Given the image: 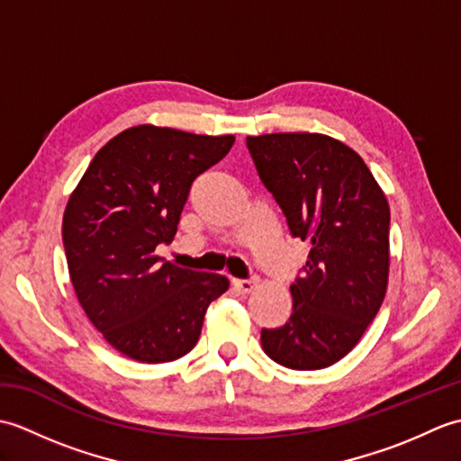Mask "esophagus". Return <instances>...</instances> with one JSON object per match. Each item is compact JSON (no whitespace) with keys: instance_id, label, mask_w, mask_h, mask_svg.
Here are the masks:
<instances>
[{"instance_id":"obj_1","label":"esophagus","mask_w":461,"mask_h":461,"mask_svg":"<svg viewBox=\"0 0 461 461\" xmlns=\"http://www.w3.org/2000/svg\"><path fill=\"white\" fill-rule=\"evenodd\" d=\"M259 285L258 277H251V279H233V287H236L241 295H248L253 289Z\"/></svg>"}]
</instances>
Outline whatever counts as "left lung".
Here are the masks:
<instances>
[{
	"label": "left lung",
	"instance_id": "obj_1",
	"mask_svg": "<svg viewBox=\"0 0 461 461\" xmlns=\"http://www.w3.org/2000/svg\"><path fill=\"white\" fill-rule=\"evenodd\" d=\"M248 149L291 233L311 243L305 276L291 285V317L263 329L261 347L281 366L327 368L357 347L384 301L386 194L365 160L327 134L248 136Z\"/></svg>",
	"mask_w": 461,
	"mask_h": 461
}]
</instances>
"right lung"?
I'll list each match as a JSON object with an SVG mask.
<instances>
[{"label": "right lung", "mask_w": 461, "mask_h": 461, "mask_svg": "<svg viewBox=\"0 0 461 461\" xmlns=\"http://www.w3.org/2000/svg\"><path fill=\"white\" fill-rule=\"evenodd\" d=\"M233 140L131 126L95 154L68 195L63 246L75 295L121 355L149 365L184 357L205 309L228 291V277L162 263L156 246L174 240L192 182Z\"/></svg>", "instance_id": "right-lung-1"}]
</instances>
